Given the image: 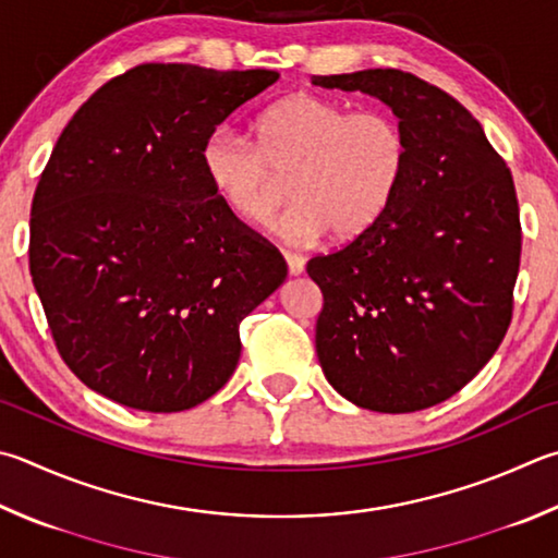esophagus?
<instances>
[{
	"label": "esophagus",
	"instance_id": "1",
	"mask_svg": "<svg viewBox=\"0 0 558 558\" xmlns=\"http://www.w3.org/2000/svg\"><path fill=\"white\" fill-rule=\"evenodd\" d=\"M282 256H286L290 276H302V270H305V258L298 256V253H282Z\"/></svg>",
	"mask_w": 558,
	"mask_h": 558
}]
</instances>
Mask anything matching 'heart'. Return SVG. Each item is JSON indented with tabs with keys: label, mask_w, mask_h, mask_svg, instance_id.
<instances>
[{
	"label": "heart",
	"mask_w": 558,
	"mask_h": 558,
	"mask_svg": "<svg viewBox=\"0 0 558 558\" xmlns=\"http://www.w3.org/2000/svg\"><path fill=\"white\" fill-rule=\"evenodd\" d=\"M202 170L231 215L251 227L280 219L290 244H314L331 231L353 241L378 225L408 170V136L383 111H353L324 95H295L263 111L256 141L229 124L202 146Z\"/></svg>",
	"instance_id": "1"
}]
</instances>
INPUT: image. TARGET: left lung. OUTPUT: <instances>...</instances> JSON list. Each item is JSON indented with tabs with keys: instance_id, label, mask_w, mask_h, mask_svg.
Here are the masks:
<instances>
[{
	"instance_id": "1",
	"label": "left lung",
	"mask_w": 558,
	"mask_h": 558,
	"mask_svg": "<svg viewBox=\"0 0 558 558\" xmlns=\"http://www.w3.org/2000/svg\"><path fill=\"white\" fill-rule=\"evenodd\" d=\"M312 85L380 99L408 136V170L378 225L307 263L324 295L319 366L356 408H432L510 327L522 251L512 175L478 119L420 77L376 68Z\"/></svg>"
}]
</instances>
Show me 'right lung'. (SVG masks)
I'll use <instances>...</instances> for the list:
<instances>
[{
  "label": "right lung",
  "instance_id": "1",
  "mask_svg": "<svg viewBox=\"0 0 558 558\" xmlns=\"http://www.w3.org/2000/svg\"><path fill=\"white\" fill-rule=\"evenodd\" d=\"M278 77L148 63L68 121L34 195L28 263L60 356L89 390L180 412L231 378L239 324L288 266L211 192L202 146Z\"/></svg>",
  "mask_w": 558,
  "mask_h": 558
}]
</instances>
